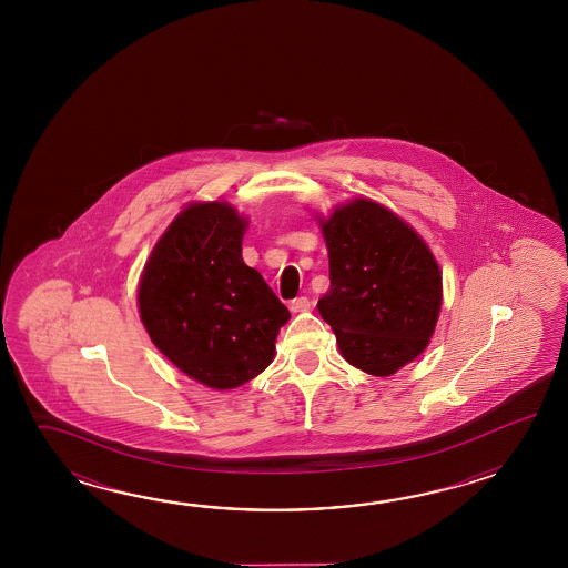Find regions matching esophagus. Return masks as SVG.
<instances>
[{
  "instance_id": "esophagus-1",
  "label": "esophagus",
  "mask_w": 568,
  "mask_h": 568,
  "mask_svg": "<svg viewBox=\"0 0 568 568\" xmlns=\"http://www.w3.org/2000/svg\"><path fill=\"white\" fill-rule=\"evenodd\" d=\"M308 308H311V301L306 296H301V298H294V301L290 302V311L292 313H306Z\"/></svg>"
}]
</instances>
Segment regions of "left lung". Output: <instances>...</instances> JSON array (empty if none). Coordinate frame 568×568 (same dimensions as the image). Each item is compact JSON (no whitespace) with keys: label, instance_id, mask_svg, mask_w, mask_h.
<instances>
[{"label":"left lung","instance_id":"1","mask_svg":"<svg viewBox=\"0 0 568 568\" xmlns=\"http://www.w3.org/2000/svg\"><path fill=\"white\" fill-rule=\"evenodd\" d=\"M321 227L331 288L316 308L343 357L386 377L416 359L435 333L443 276L423 237L386 206L355 199Z\"/></svg>","mask_w":568,"mask_h":568}]
</instances>
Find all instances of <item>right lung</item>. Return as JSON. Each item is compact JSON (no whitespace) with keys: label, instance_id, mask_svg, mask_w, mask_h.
Masks as SVG:
<instances>
[{"label":"right lung","instance_id":"obj_1","mask_svg":"<svg viewBox=\"0 0 568 568\" xmlns=\"http://www.w3.org/2000/svg\"><path fill=\"white\" fill-rule=\"evenodd\" d=\"M247 221L227 203H193L158 240L138 288L140 316L182 374L233 389L274 359L288 308L242 257Z\"/></svg>","mask_w":568,"mask_h":568}]
</instances>
